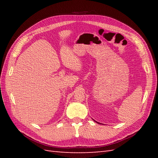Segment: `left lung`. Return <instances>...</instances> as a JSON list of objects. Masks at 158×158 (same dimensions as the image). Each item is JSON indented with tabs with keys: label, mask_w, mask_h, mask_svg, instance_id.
<instances>
[{
	"label": "left lung",
	"mask_w": 158,
	"mask_h": 158,
	"mask_svg": "<svg viewBox=\"0 0 158 158\" xmlns=\"http://www.w3.org/2000/svg\"><path fill=\"white\" fill-rule=\"evenodd\" d=\"M93 120H94V122H96V123H99V124H101V123H99V122H96V121H95L94 119H93Z\"/></svg>",
	"instance_id": "8db88e82"
}]
</instances>
